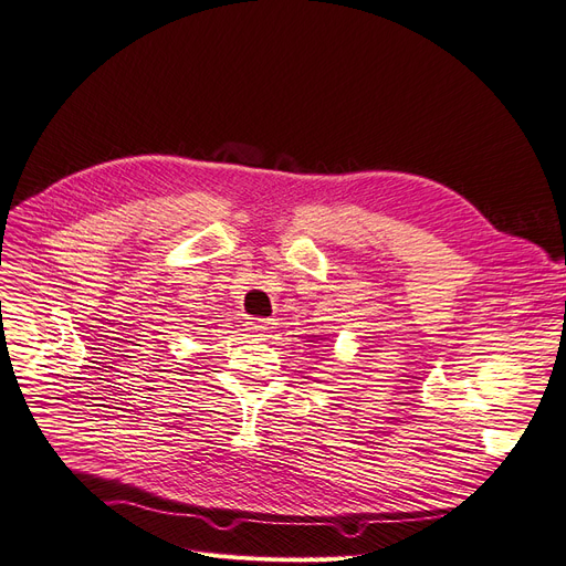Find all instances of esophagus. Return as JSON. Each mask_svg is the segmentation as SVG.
Here are the masks:
<instances>
[{"label": "esophagus", "mask_w": 566, "mask_h": 566, "mask_svg": "<svg viewBox=\"0 0 566 566\" xmlns=\"http://www.w3.org/2000/svg\"><path fill=\"white\" fill-rule=\"evenodd\" d=\"M247 326H249L251 333H256V336H268V333L275 328V322H272V319H251V322H247Z\"/></svg>", "instance_id": "obj_1"}]
</instances>
